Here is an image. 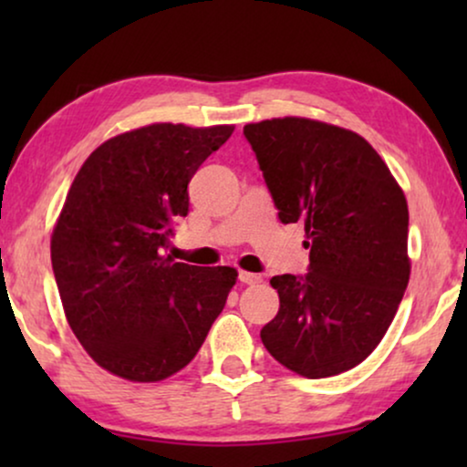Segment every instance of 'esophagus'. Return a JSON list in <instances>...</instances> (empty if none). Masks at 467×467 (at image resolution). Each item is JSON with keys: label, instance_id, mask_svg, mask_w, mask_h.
I'll use <instances>...</instances> for the list:
<instances>
[{"label": "esophagus", "instance_id": "obj_1", "mask_svg": "<svg viewBox=\"0 0 467 467\" xmlns=\"http://www.w3.org/2000/svg\"><path fill=\"white\" fill-rule=\"evenodd\" d=\"M238 280H240V283H244V285H257V283H261V276H259V274L240 270L238 272Z\"/></svg>", "mask_w": 467, "mask_h": 467}]
</instances>
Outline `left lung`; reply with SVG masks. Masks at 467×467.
Returning a JSON list of instances; mask_svg holds the SVG:
<instances>
[{
	"label": "left lung",
	"mask_w": 467,
	"mask_h": 467,
	"mask_svg": "<svg viewBox=\"0 0 467 467\" xmlns=\"http://www.w3.org/2000/svg\"><path fill=\"white\" fill-rule=\"evenodd\" d=\"M278 219L304 223L308 274L274 276V359L306 379L359 366L387 334L410 278L408 203L359 133L285 117L244 127Z\"/></svg>",
	"instance_id": "left-lung-1"
}]
</instances>
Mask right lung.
<instances>
[{
  "label": "right lung",
  "mask_w": 467,
  "mask_h": 467,
  "mask_svg": "<svg viewBox=\"0 0 467 467\" xmlns=\"http://www.w3.org/2000/svg\"><path fill=\"white\" fill-rule=\"evenodd\" d=\"M234 125L155 123L98 146L63 203L50 259L63 310L91 359L157 382L197 355L235 285L234 267L165 257L189 182Z\"/></svg>",
  "instance_id": "1"
}]
</instances>
